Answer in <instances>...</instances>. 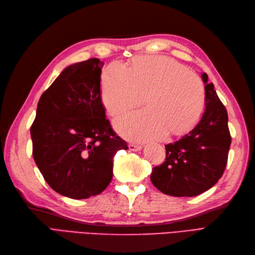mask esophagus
Returning a JSON list of instances; mask_svg holds the SVG:
<instances>
[{
    "mask_svg": "<svg viewBox=\"0 0 255 255\" xmlns=\"http://www.w3.org/2000/svg\"><path fill=\"white\" fill-rule=\"evenodd\" d=\"M142 148L141 145L139 144H134V143H131V144H129V149L130 151H133V152H138Z\"/></svg>",
    "mask_w": 255,
    "mask_h": 255,
    "instance_id": "obj_1",
    "label": "esophagus"
}]
</instances>
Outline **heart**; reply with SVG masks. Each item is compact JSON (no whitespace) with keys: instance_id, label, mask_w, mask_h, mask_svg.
Wrapping results in <instances>:
<instances>
[{"instance_id":"1","label":"heart","mask_w":255,"mask_h":255,"mask_svg":"<svg viewBox=\"0 0 255 255\" xmlns=\"http://www.w3.org/2000/svg\"><path fill=\"white\" fill-rule=\"evenodd\" d=\"M144 97L145 110L115 121L122 135L146 141L191 129L205 109V89L198 76L167 57H139L129 69L111 63L102 74L101 99L108 113L116 116Z\"/></svg>"}]
</instances>
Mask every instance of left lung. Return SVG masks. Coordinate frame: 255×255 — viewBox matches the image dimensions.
<instances>
[{
	"instance_id": "1",
	"label": "left lung",
	"mask_w": 255,
	"mask_h": 255,
	"mask_svg": "<svg viewBox=\"0 0 255 255\" xmlns=\"http://www.w3.org/2000/svg\"><path fill=\"white\" fill-rule=\"evenodd\" d=\"M205 83V112L191 131L166 147V159L154 167L151 181L161 193L193 197L211 188L223 175L231 146L227 111L213 84Z\"/></svg>"
}]
</instances>
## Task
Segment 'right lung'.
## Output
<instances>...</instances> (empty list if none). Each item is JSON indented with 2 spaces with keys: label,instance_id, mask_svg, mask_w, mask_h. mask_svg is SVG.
Listing matches in <instances>:
<instances>
[{
  "label": "right lung",
  "instance_id": "add662e5",
  "mask_svg": "<svg viewBox=\"0 0 255 255\" xmlns=\"http://www.w3.org/2000/svg\"><path fill=\"white\" fill-rule=\"evenodd\" d=\"M98 58L65 68L37 103L31 126L33 158L48 185L73 199L102 193L113 177V157L127 149L106 117Z\"/></svg>",
  "mask_w": 255,
  "mask_h": 255
}]
</instances>
